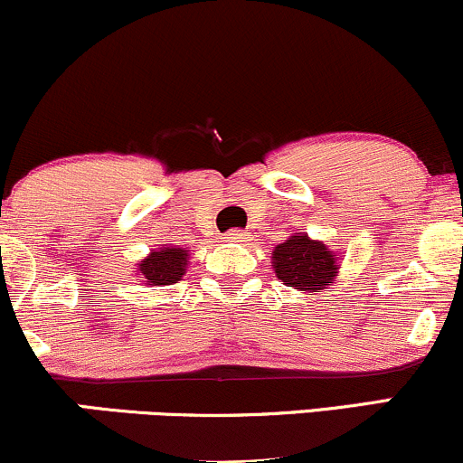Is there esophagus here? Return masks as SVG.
<instances>
[{
  "instance_id": "esophagus-1",
  "label": "esophagus",
  "mask_w": 463,
  "mask_h": 463,
  "mask_svg": "<svg viewBox=\"0 0 463 463\" xmlns=\"http://www.w3.org/2000/svg\"><path fill=\"white\" fill-rule=\"evenodd\" d=\"M226 239H228V241H246V235H243L241 231H231L226 235Z\"/></svg>"
}]
</instances>
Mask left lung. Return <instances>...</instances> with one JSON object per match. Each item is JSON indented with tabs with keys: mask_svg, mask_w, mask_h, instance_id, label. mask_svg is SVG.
<instances>
[{
	"mask_svg": "<svg viewBox=\"0 0 463 463\" xmlns=\"http://www.w3.org/2000/svg\"><path fill=\"white\" fill-rule=\"evenodd\" d=\"M272 268L279 280L298 291H320L339 272V257L307 232H294L274 248Z\"/></svg>",
	"mask_w": 463,
	"mask_h": 463,
	"instance_id": "left-lung-1",
	"label": "left lung"
}]
</instances>
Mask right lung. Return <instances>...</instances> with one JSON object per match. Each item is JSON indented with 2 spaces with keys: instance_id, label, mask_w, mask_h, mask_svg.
Listing matches in <instances>:
<instances>
[{
  "instance_id": "1",
  "label": "right lung",
  "mask_w": 463,
  "mask_h": 463,
  "mask_svg": "<svg viewBox=\"0 0 463 463\" xmlns=\"http://www.w3.org/2000/svg\"><path fill=\"white\" fill-rule=\"evenodd\" d=\"M189 265V250L167 246L152 250L135 268V276L146 285H174L183 279Z\"/></svg>"
}]
</instances>
